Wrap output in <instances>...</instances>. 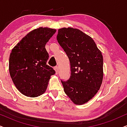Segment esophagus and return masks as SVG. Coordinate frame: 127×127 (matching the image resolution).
I'll use <instances>...</instances> for the list:
<instances>
[{"instance_id": "1", "label": "esophagus", "mask_w": 127, "mask_h": 127, "mask_svg": "<svg viewBox=\"0 0 127 127\" xmlns=\"http://www.w3.org/2000/svg\"><path fill=\"white\" fill-rule=\"evenodd\" d=\"M54 70H55V71H56V74H57L58 73V72H59V67L58 66H56V67H54Z\"/></svg>"}]
</instances>
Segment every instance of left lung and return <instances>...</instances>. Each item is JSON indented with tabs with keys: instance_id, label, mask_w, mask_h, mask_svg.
Returning a JSON list of instances; mask_svg holds the SVG:
<instances>
[{
	"instance_id": "1",
	"label": "left lung",
	"mask_w": 127,
	"mask_h": 127,
	"mask_svg": "<svg viewBox=\"0 0 127 127\" xmlns=\"http://www.w3.org/2000/svg\"><path fill=\"white\" fill-rule=\"evenodd\" d=\"M57 40L68 56L70 77L61 80L65 94L74 103L88 102L99 89L103 78V58L93 38L77 29L58 30Z\"/></svg>"
}]
</instances>
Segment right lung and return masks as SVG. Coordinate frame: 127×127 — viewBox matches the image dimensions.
<instances>
[{"label": "right lung", "mask_w": 127, "mask_h": 127, "mask_svg": "<svg viewBox=\"0 0 127 127\" xmlns=\"http://www.w3.org/2000/svg\"><path fill=\"white\" fill-rule=\"evenodd\" d=\"M56 32L48 28L32 30L12 49L9 73L16 87L23 95L36 97L43 94L50 76L56 73L46 63L49 56L45 48Z\"/></svg>", "instance_id": "right-lung-1"}]
</instances>
